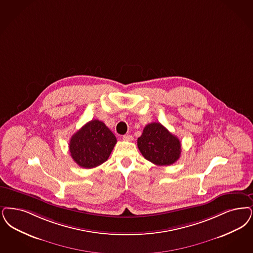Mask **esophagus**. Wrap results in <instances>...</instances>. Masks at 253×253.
<instances>
[{
    "instance_id": "esophagus-1",
    "label": "esophagus",
    "mask_w": 253,
    "mask_h": 253,
    "mask_svg": "<svg viewBox=\"0 0 253 253\" xmlns=\"http://www.w3.org/2000/svg\"><path fill=\"white\" fill-rule=\"evenodd\" d=\"M123 140L124 141H131L132 140V136L131 134H126L123 136Z\"/></svg>"
}]
</instances>
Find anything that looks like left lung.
Returning <instances> with one entry per match:
<instances>
[{
    "instance_id": "1",
    "label": "left lung",
    "mask_w": 253,
    "mask_h": 253,
    "mask_svg": "<svg viewBox=\"0 0 253 253\" xmlns=\"http://www.w3.org/2000/svg\"><path fill=\"white\" fill-rule=\"evenodd\" d=\"M137 146L145 159L157 166L174 164L182 152L179 138L159 122H152L144 128Z\"/></svg>"
}]
</instances>
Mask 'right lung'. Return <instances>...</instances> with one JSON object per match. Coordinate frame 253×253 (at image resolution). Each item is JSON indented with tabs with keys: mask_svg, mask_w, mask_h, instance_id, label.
I'll list each match as a JSON object with an SVG mask.
<instances>
[{
	"mask_svg": "<svg viewBox=\"0 0 253 253\" xmlns=\"http://www.w3.org/2000/svg\"><path fill=\"white\" fill-rule=\"evenodd\" d=\"M116 143L117 138L109 128L93 120L71 136L69 147L74 162L84 169H93L108 159Z\"/></svg>",
	"mask_w": 253,
	"mask_h": 253,
	"instance_id": "add662e5",
	"label": "right lung"
}]
</instances>
